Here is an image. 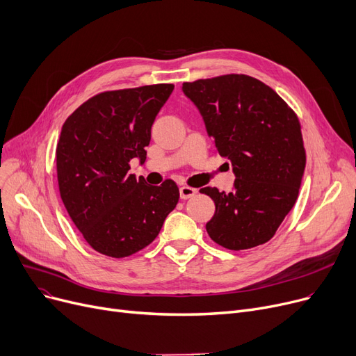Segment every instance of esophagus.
Returning a JSON list of instances; mask_svg holds the SVG:
<instances>
[{"mask_svg": "<svg viewBox=\"0 0 356 356\" xmlns=\"http://www.w3.org/2000/svg\"><path fill=\"white\" fill-rule=\"evenodd\" d=\"M195 194H197V190L191 188V187H187V185H184V187L179 188V197L182 200H188V198L194 197Z\"/></svg>", "mask_w": 356, "mask_h": 356, "instance_id": "obj_1", "label": "esophagus"}]
</instances>
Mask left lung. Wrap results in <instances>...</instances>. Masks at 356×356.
<instances>
[{
	"mask_svg": "<svg viewBox=\"0 0 356 356\" xmlns=\"http://www.w3.org/2000/svg\"><path fill=\"white\" fill-rule=\"evenodd\" d=\"M182 92L236 178L230 193L200 190L216 206L209 236L230 250L266 243L294 207L306 168L297 115L273 88L248 75L184 82Z\"/></svg>",
	"mask_w": 356,
	"mask_h": 356,
	"instance_id": "obj_1",
	"label": "left lung"
}]
</instances>
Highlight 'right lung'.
Segmentation results:
<instances>
[{
    "label": "right lung",
    "instance_id": "add662e5",
    "mask_svg": "<svg viewBox=\"0 0 356 356\" xmlns=\"http://www.w3.org/2000/svg\"><path fill=\"white\" fill-rule=\"evenodd\" d=\"M172 83L101 92L62 126L56 147L60 198L83 239L97 252L124 258L159 234L179 198L177 184L149 185L129 174L146 159L150 129Z\"/></svg>",
    "mask_w": 356,
    "mask_h": 356
}]
</instances>
